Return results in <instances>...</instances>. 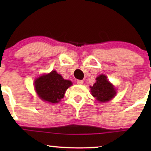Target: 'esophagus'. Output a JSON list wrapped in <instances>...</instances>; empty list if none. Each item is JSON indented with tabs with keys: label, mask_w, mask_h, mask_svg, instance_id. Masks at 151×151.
<instances>
[{
	"label": "esophagus",
	"mask_w": 151,
	"mask_h": 151,
	"mask_svg": "<svg viewBox=\"0 0 151 151\" xmlns=\"http://www.w3.org/2000/svg\"><path fill=\"white\" fill-rule=\"evenodd\" d=\"M77 83L78 84H83V81L82 80H77Z\"/></svg>",
	"instance_id": "obj_1"
}]
</instances>
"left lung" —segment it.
Listing matches in <instances>:
<instances>
[{
  "label": "left lung",
  "mask_w": 151,
  "mask_h": 151,
  "mask_svg": "<svg viewBox=\"0 0 151 151\" xmlns=\"http://www.w3.org/2000/svg\"><path fill=\"white\" fill-rule=\"evenodd\" d=\"M96 82L90 86L91 95L97 101L106 102L112 99L116 94V89L111 83L107 79L104 74H100L96 78Z\"/></svg>",
  "instance_id": "obj_1"
}]
</instances>
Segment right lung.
Masks as SVG:
<instances>
[{
  "label": "right lung",
  "instance_id": "obj_1",
  "mask_svg": "<svg viewBox=\"0 0 151 151\" xmlns=\"http://www.w3.org/2000/svg\"><path fill=\"white\" fill-rule=\"evenodd\" d=\"M34 84L36 93L41 99L56 104L61 101L66 90L72 86V82L63 79L60 74L54 70L37 78Z\"/></svg>",
  "mask_w": 151,
  "mask_h": 151
}]
</instances>
